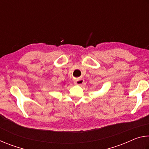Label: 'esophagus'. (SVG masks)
<instances>
[{"mask_svg":"<svg viewBox=\"0 0 149 149\" xmlns=\"http://www.w3.org/2000/svg\"><path fill=\"white\" fill-rule=\"evenodd\" d=\"M84 79H82V78H79V79H77L74 80V84L78 85H82L84 84Z\"/></svg>","mask_w":149,"mask_h":149,"instance_id":"1","label":"esophagus"}]
</instances>
